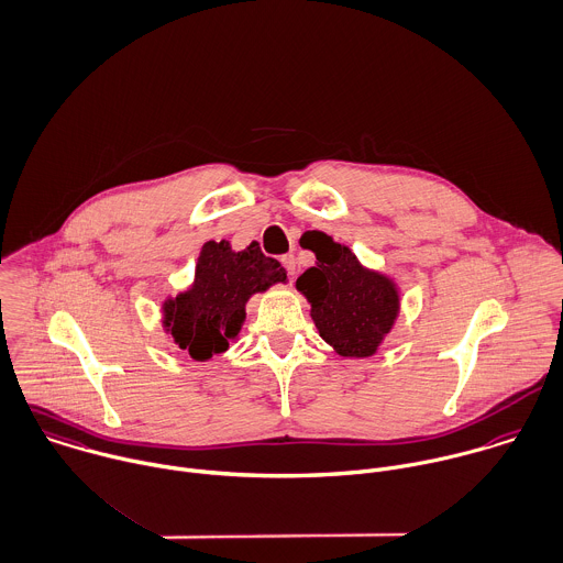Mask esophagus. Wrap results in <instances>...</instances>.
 <instances>
[{
  "instance_id": "esophagus-1",
  "label": "esophagus",
  "mask_w": 563,
  "mask_h": 563,
  "mask_svg": "<svg viewBox=\"0 0 563 563\" xmlns=\"http://www.w3.org/2000/svg\"><path fill=\"white\" fill-rule=\"evenodd\" d=\"M282 264H284V268L288 271V275L292 277V275H295V264H297L295 257H292V255H282Z\"/></svg>"
}]
</instances>
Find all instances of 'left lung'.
<instances>
[{
  "label": "left lung",
  "mask_w": 563,
  "mask_h": 563,
  "mask_svg": "<svg viewBox=\"0 0 563 563\" xmlns=\"http://www.w3.org/2000/svg\"><path fill=\"white\" fill-rule=\"evenodd\" d=\"M317 266L297 279L321 339L345 358L374 356L399 314L393 279L365 268L350 246L321 235Z\"/></svg>",
  "instance_id": "8db88e82"
}]
</instances>
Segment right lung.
I'll use <instances>...</instances> for the list:
<instances>
[{
    "label": "right lung",
    "mask_w": 563,
    "mask_h": 563,
    "mask_svg": "<svg viewBox=\"0 0 563 563\" xmlns=\"http://www.w3.org/2000/svg\"><path fill=\"white\" fill-rule=\"evenodd\" d=\"M275 284H286V271L257 242L233 251L227 240H209L200 249L194 284L164 301V328L194 361H209L240 336L246 301Z\"/></svg>",
    "instance_id": "1"
}]
</instances>
